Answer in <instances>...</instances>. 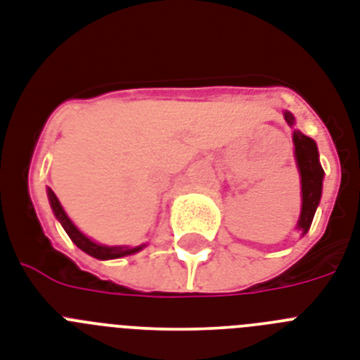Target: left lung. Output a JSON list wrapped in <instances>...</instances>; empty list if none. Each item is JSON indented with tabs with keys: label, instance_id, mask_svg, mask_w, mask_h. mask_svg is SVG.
I'll use <instances>...</instances> for the list:
<instances>
[{
	"label": "left lung",
	"instance_id": "obj_1",
	"mask_svg": "<svg viewBox=\"0 0 360 360\" xmlns=\"http://www.w3.org/2000/svg\"><path fill=\"white\" fill-rule=\"evenodd\" d=\"M285 120L290 125H294V116L290 112H285ZM294 155H296L297 168L302 175V214L297 221V229L303 231L305 235L312 224L316 207L322 198V181L323 168L318 159L316 142L309 136H305L300 131H294Z\"/></svg>",
	"mask_w": 360,
	"mask_h": 360
}]
</instances>
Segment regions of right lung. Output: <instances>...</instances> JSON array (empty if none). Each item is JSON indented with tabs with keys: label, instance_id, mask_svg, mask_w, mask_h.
<instances>
[{
	"label": "right lung",
	"instance_id": "1",
	"mask_svg": "<svg viewBox=\"0 0 360 360\" xmlns=\"http://www.w3.org/2000/svg\"><path fill=\"white\" fill-rule=\"evenodd\" d=\"M48 198H49V205L53 209V214L57 216V220L63 224L64 231L68 233V236L72 238L75 246L79 250H83L84 253H89V255L96 257V259H101V261H107V259H120V257L131 255V253H136V251L142 250V246L139 248H125V246H101V244H96L89 238V236H84L77 227L72 224V220L68 218V214L64 212L63 205L58 203L57 195L51 188H48Z\"/></svg>",
	"mask_w": 360,
	"mask_h": 360
}]
</instances>
